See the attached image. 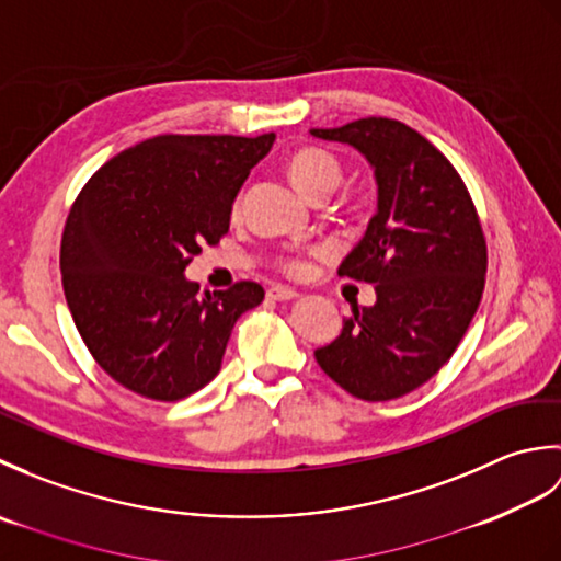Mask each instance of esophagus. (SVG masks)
I'll list each match as a JSON object with an SVG mask.
<instances>
[{
  "label": "esophagus",
  "instance_id": "esophagus-1",
  "mask_svg": "<svg viewBox=\"0 0 561 561\" xmlns=\"http://www.w3.org/2000/svg\"><path fill=\"white\" fill-rule=\"evenodd\" d=\"M267 296L274 301H291L299 296V291H294L291 287H282V284H274V287L267 289Z\"/></svg>",
  "mask_w": 561,
  "mask_h": 561
}]
</instances>
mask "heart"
I'll list each match as a JSON object with an SVG mask.
<instances>
[{
	"instance_id": "heart-1",
	"label": "heart",
	"mask_w": 561,
	"mask_h": 561,
	"mask_svg": "<svg viewBox=\"0 0 561 561\" xmlns=\"http://www.w3.org/2000/svg\"><path fill=\"white\" fill-rule=\"evenodd\" d=\"M289 173L296 187L313 202L320 197H330L342 183V165L332 153L318 147H304L299 151H294L289 159ZM238 209H241V197L233 199V214ZM277 265L284 274H289V277H299V274L306 272L308 262L304 253H284L277 257Z\"/></svg>"
}]
</instances>
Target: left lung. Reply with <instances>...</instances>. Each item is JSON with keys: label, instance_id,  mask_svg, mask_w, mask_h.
I'll return each mask as SVG.
<instances>
[{"label": "left lung", "instance_id": "8db88e82", "mask_svg": "<svg viewBox=\"0 0 561 561\" xmlns=\"http://www.w3.org/2000/svg\"><path fill=\"white\" fill-rule=\"evenodd\" d=\"M311 133L359 149L378 183V211L337 270L376 284V304L354 306L316 362L354 398L396 400L440 371L478 313L486 274L478 209L453 163L400 121Z\"/></svg>", "mask_w": 561, "mask_h": 561}]
</instances>
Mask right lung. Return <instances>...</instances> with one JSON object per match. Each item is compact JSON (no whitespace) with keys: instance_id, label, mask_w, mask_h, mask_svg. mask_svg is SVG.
I'll list each match as a JSON object with an SVG mask.
<instances>
[{"instance_id":"1","label":"right lung","mask_w":561,"mask_h":561,"mask_svg":"<svg viewBox=\"0 0 561 561\" xmlns=\"http://www.w3.org/2000/svg\"><path fill=\"white\" fill-rule=\"evenodd\" d=\"M274 133L161 135L125 149L81 187L59 270L79 335L96 364L141 398L175 402L219 374L257 282L202 291L185 267L229 231L231 205Z\"/></svg>"}]
</instances>
